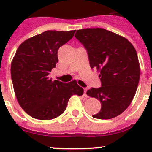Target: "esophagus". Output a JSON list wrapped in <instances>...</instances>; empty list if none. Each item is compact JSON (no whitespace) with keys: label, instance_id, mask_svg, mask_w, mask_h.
Masks as SVG:
<instances>
[{"label":"esophagus","instance_id":"esophagus-1","mask_svg":"<svg viewBox=\"0 0 152 152\" xmlns=\"http://www.w3.org/2000/svg\"><path fill=\"white\" fill-rule=\"evenodd\" d=\"M86 92H87V88H84V96H86V97H87V95H86Z\"/></svg>","mask_w":152,"mask_h":152}]
</instances>
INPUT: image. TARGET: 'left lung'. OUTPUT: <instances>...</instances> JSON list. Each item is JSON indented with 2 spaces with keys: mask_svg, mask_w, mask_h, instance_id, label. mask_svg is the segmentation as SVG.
<instances>
[{
  "mask_svg": "<svg viewBox=\"0 0 152 152\" xmlns=\"http://www.w3.org/2000/svg\"><path fill=\"white\" fill-rule=\"evenodd\" d=\"M75 37L87 50L91 69L100 72L102 86L86 92L102 104L92 117L110 119L122 114L131 104L140 79L134 47L126 38L103 28L78 30Z\"/></svg>",
  "mask_w": 152,
  "mask_h": 152,
  "instance_id": "8db88e82",
  "label": "left lung"
}]
</instances>
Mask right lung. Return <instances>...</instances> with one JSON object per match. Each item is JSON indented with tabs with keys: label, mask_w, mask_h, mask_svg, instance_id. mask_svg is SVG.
Masks as SVG:
<instances>
[{
	"label": "right lung",
	"mask_w": 152,
	"mask_h": 152,
	"mask_svg": "<svg viewBox=\"0 0 152 152\" xmlns=\"http://www.w3.org/2000/svg\"><path fill=\"white\" fill-rule=\"evenodd\" d=\"M75 32L47 30L26 39L17 50L10 67L13 86L21 108L33 118H56L72 95L83 94L76 80L65 83L48 77L58 63V50Z\"/></svg>",
	"instance_id": "obj_1"
}]
</instances>
